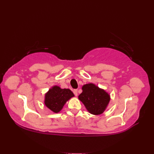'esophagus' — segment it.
<instances>
[{
  "label": "esophagus",
  "mask_w": 154,
  "mask_h": 154,
  "mask_svg": "<svg viewBox=\"0 0 154 154\" xmlns=\"http://www.w3.org/2000/svg\"><path fill=\"white\" fill-rule=\"evenodd\" d=\"M73 93H74V94H75V96H77V94H78V93H77V89L73 90Z\"/></svg>",
  "instance_id": "34e87169"
}]
</instances>
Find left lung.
<instances>
[{
	"mask_svg": "<svg viewBox=\"0 0 154 154\" xmlns=\"http://www.w3.org/2000/svg\"><path fill=\"white\" fill-rule=\"evenodd\" d=\"M82 91L78 98L88 112L93 115L103 114L110 103L109 93L92 83L83 85Z\"/></svg>",
	"mask_w": 154,
	"mask_h": 154,
	"instance_id": "obj_1",
	"label": "left lung"
}]
</instances>
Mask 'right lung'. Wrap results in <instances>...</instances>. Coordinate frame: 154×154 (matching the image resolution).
Wrapping results in <instances>:
<instances>
[{
  "label": "right lung",
  "instance_id": "obj_1",
  "mask_svg": "<svg viewBox=\"0 0 154 154\" xmlns=\"http://www.w3.org/2000/svg\"><path fill=\"white\" fill-rule=\"evenodd\" d=\"M74 97V94L70 89H61L60 87L54 85L45 94L44 103L45 106L52 112L58 113L67 101Z\"/></svg>",
  "mask_w": 154,
  "mask_h": 154
}]
</instances>
